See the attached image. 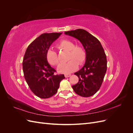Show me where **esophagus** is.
I'll use <instances>...</instances> for the list:
<instances>
[{
  "label": "esophagus",
  "mask_w": 133,
  "mask_h": 133,
  "mask_svg": "<svg viewBox=\"0 0 133 133\" xmlns=\"http://www.w3.org/2000/svg\"><path fill=\"white\" fill-rule=\"evenodd\" d=\"M64 75H65V78H69V77H70V76H71V74H65Z\"/></svg>",
  "instance_id": "esophagus-1"
}]
</instances>
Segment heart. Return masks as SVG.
<instances>
[{"label": "heart", "mask_w": 133, "mask_h": 133, "mask_svg": "<svg viewBox=\"0 0 133 133\" xmlns=\"http://www.w3.org/2000/svg\"><path fill=\"white\" fill-rule=\"evenodd\" d=\"M59 49L69 51L68 60L69 62L60 64L58 71L61 73L69 74L75 71L78 68V64L81 65L85 61L87 53L85 48L81 45H75V43L68 39H64L58 44ZM48 62L52 65H58L60 63L58 55L55 50L50 49L46 53Z\"/></svg>", "instance_id": "obj_1"}]
</instances>
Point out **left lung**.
Segmentation results:
<instances>
[{
	"instance_id": "1",
	"label": "left lung",
	"mask_w": 133,
	"mask_h": 133,
	"mask_svg": "<svg viewBox=\"0 0 133 133\" xmlns=\"http://www.w3.org/2000/svg\"><path fill=\"white\" fill-rule=\"evenodd\" d=\"M65 34L78 39L86 50L85 64L74 73L79 82L72 88L78 95L89 97L99 90L105 76L107 69L105 51L99 40L85 30L78 29L65 31Z\"/></svg>"
}]
</instances>
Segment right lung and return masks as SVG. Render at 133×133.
Wrapping results in <instances>:
<instances>
[{
    "instance_id": "obj_1",
    "label": "right lung",
    "mask_w": 133,
    "mask_h": 133,
    "mask_svg": "<svg viewBox=\"0 0 133 133\" xmlns=\"http://www.w3.org/2000/svg\"><path fill=\"white\" fill-rule=\"evenodd\" d=\"M62 33H44L30 43L26 50L23 70L26 82L32 92L40 98H50L57 93L64 74H55L46 59L51 44Z\"/></svg>"
}]
</instances>
